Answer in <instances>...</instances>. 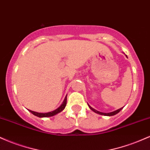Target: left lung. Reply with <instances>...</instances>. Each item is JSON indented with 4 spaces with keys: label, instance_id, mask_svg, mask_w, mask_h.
<instances>
[{
    "label": "left lung",
    "instance_id": "left-lung-1",
    "mask_svg": "<svg viewBox=\"0 0 150 150\" xmlns=\"http://www.w3.org/2000/svg\"><path fill=\"white\" fill-rule=\"evenodd\" d=\"M88 106H89V105H88ZM89 108H90L91 110H92V111H94V112H95V113H99V114H100V115H104V116H114V115L117 114V113H118V112H120V110H121L122 108H119V109L116 110V111H113V112H111V113H102V112H100V111H97V110H95V109H94V108H93L91 107L90 106H89Z\"/></svg>",
    "mask_w": 150,
    "mask_h": 150
}]
</instances>
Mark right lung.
Listing matches in <instances>:
<instances>
[{
    "mask_svg": "<svg viewBox=\"0 0 150 150\" xmlns=\"http://www.w3.org/2000/svg\"><path fill=\"white\" fill-rule=\"evenodd\" d=\"M66 104H67V96L65 97L64 101H63V104H62L61 106H60L59 107L57 108V109L54 110V111H51V112L44 113L35 112V111H31V110H29V111H30V112L32 113V114H34V116L39 117V118H44V117H51V116H54V115L57 114V113H58L61 112V111L65 108V106H66Z\"/></svg>",
    "mask_w": 150,
    "mask_h": 150,
    "instance_id": "obj_1",
    "label": "right lung"
}]
</instances>
